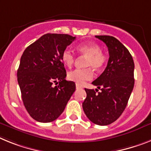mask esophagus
<instances>
[{
	"mask_svg": "<svg viewBox=\"0 0 151 151\" xmlns=\"http://www.w3.org/2000/svg\"><path fill=\"white\" fill-rule=\"evenodd\" d=\"M76 88L77 89H81V88H82V87L80 84H78V83H76Z\"/></svg>",
	"mask_w": 151,
	"mask_h": 151,
	"instance_id": "1",
	"label": "esophagus"
}]
</instances>
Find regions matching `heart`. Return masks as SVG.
Masks as SVG:
<instances>
[{"instance_id":"obj_1","label":"heart","mask_w":151,"mask_h":151,"mask_svg":"<svg viewBox=\"0 0 151 151\" xmlns=\"http://www.w3.org/2000/svg\"><path fill=\"white\" fill-rule=\"evenodd\" d=\"M77 50L80 54L87 57L85 60L86 67H91L95 70H100L106 64L107 57L101 52V48L98 44L93 43L79 44L77 47ZM61 60L66 66L70 68L73 64L75 57L71 50L65 49L62 52ZM91 68L85 69H75L68 72V80L78 84H83L85 81L93 78V70Z\"/></svg>"}]
</instances>
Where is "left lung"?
Returning a JSON list of instances; mask_svg holds the SVG:
<instances>
[{"label": "left lung", "instance_id": "8db88e82", "mask_svg": "<svg viewBox=\"0 0 151 151\" xmlns=\"http://www.w3.org/2000/svg\"><path fill=\"white\" fill-rule=\"evenodd\" d=\"M108 48L107 68L92 82L98 90L87 89V97L82 104L83 111L91 122L105 126L114 122L126 107L134 85V63L131 54L112 36H95Z\"/></svg>", "mask_w": 151, "mask_h": 151}]
</instances>
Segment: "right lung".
<instances>
[{"label": "right lung", "instance_id": "right-lung-1", "mask_svg": "<svg viewBox=\"0 0 151 151\" xmlns=\"http://www.w3.org/2000/svg\"><path fill=\"white\" fill-rule=\"evenodd\" d=\"M74 40L68 35L46 34L23 53L17 81L24 105L35 121H55L75 91V83L66 81L61 60L62 52Z\"/></svg>", "mask_w": 151, "mask_h": 151}]
</instances>
